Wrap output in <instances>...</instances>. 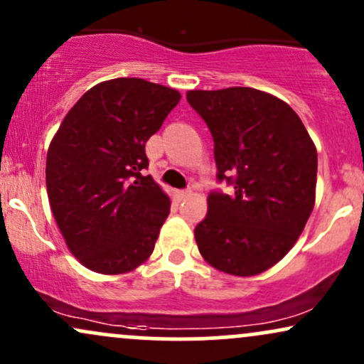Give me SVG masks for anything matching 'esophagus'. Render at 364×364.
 Here are the masks:
<instances>
[{"mask_svg":"<svg viewBox=\"0 0 364 364\" xmlns=\"http://www.w3.org/2000/svg\"><path fill=\"white\" fill-rule=\"evenodd\" d=\"M189 196H191V189H186V191H178L177 192V198L178 199H186V198H189Z\"/></svg>","mask_w":364,"mask_h":364,"instance_id":"1","label":"esophagus"}]
</instances>
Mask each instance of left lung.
I'll use <instances>...</instances> for the list:
<instances>
[{"instance_id":"8db88e82","label":"left lung","mask_w":364,"mask_h":364,"mask_svg":"<svg viewBox=\"0 0 364 364\" xmlns=\"http://www.w3.org/2000/svg\"><path fill=\"white\" fill-rule=\"evenodd\" d=\"M211 131L218 181L194 235L204 260L233 276L267 271L291 250L315 204L317 149L286 102L249 87L191 90Z\"/></svg>"}]
</instances>
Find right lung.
<instances>
[{
  "instance_id": "obj_1",
  "label": "right lung",
  "mask_w": 364,
  "mask_h": 364,
  "mask_svg": "<svg viewBox=\"0 0 364 364\" xmlns=\"http://www.w3.org/2000/svg\"><path fill=\"white\" fill-rule=\"evenodd\" d=\"M181 100L177 90L141 78L90 88L47 149L49 204L71 254L100 274L146 260L170 213L148 168L144 144Z\"/></svg>"
}]
</instances>
